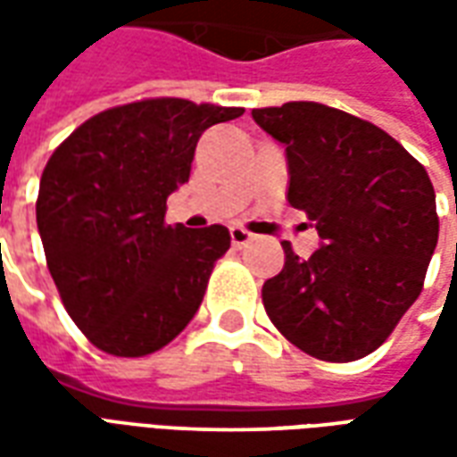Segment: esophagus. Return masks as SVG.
Masks as SVG:
<instances>
[{
	"label": "esophagus",
	"instance_id": "obj_1",
	"mask_svg": "<svg viewBox=\"0 0 457 457\" xmlns=\"http://www.w3.org/2000/svg\"><path fill=\"white\" fill-rule=\"evenodd\" d=\"M252 237H254V235H252L249 229L239 228V225H232V228H229V239H232V245H235V247H242V245H247Z\"/></svg>",
	"mask_w": 457,
	"mask_h": 457
}]
</instances>
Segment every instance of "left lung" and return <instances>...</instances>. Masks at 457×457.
<instances>
[{
	"label": "left lung",
	"mask_w": 457,
	"mask_h": 457,
	"mask_svg": "<svg viewBox=\"0 0 457 457\" xmlns=\"http://www.w3.org/2000/svg\"><path fill=\"white\" fill-rule=\"evenodd\" d=\"M287 144L288 203L316 222L320 249L264 281L267 316L326 362L374 353L419 298L438 242L431 179L377 124L320 103L252 110Z\"/></svg>",
	"instance_id": "left-lung-1"
}]
</instances>
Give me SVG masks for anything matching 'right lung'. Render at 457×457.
Returning <instances> with one entry per match:
<instances>
[{
	"mask_svg": "<svg viewBox=\"0 0 457 457\" xmlns=\"http://www.w3.org/2000/svg\"><path fill=\"white\" fill-rule=\"evenodd\" d=\"M242 114L146 97L95 114L51 154L36 200L46 264L103 353H156L195 316L229 232L169 225L166 198L188 180L200 134Z\"/></svg>",
	"mask_w": 457,
	"mask_h": 457,
	"instance_id": "obj_1",
	"label": "right lung"
}]
</instances>
